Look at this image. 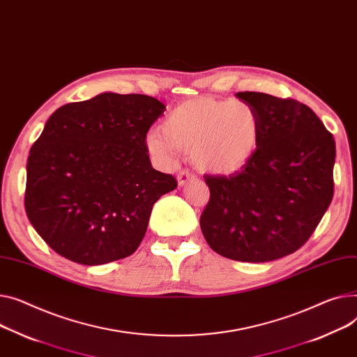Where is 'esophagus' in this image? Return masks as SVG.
<instances>
[{
  "instance_id": "1",
  "label": "esophagus",
  "mask_w": 357,
  "mask_h": 357,
  "mask_svg": "<svg viewBox=\"0 0 357 357\" xmlns=\"http://www.w3.org/2000/svg\"><path fill=\"white\" fill-rule=\"evenodd\" d=\"M176 179H178L179 186H183V185H186L188 182H194V181H197V179H198V176H197V175H194L192 172H189V171H181V172L178 174Z\"/></svg>"
}]
</instances>
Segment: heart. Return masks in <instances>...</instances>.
I'll return each instance as SVG.
<instances>
[{"instance_id": "obj_1", "label": "heart", "mask_w": 357, "mask_h": 357, "mask_svg": "<svg viewBox=\"0 0 357 357\" xmlns=\"http://www.w3.org/2000/svg\"><path fill=\"white\" fill-rule=\"evenodd\" d=\"M259 137L261 117L251 103L201 96L175 106L162 130L148 133L146 148L163 165L185 151L201 171L232 175L252 160Z\"/></svg>"}]
</instances>
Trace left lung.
<instances>
[{
	"instance_id": "8db88e82",
	"label": "left lung",
	"mask_w": 357,
	"mask_h": 357,
	"mask_svg": "<svg viewBox=\"0 0 357 357\" xmlns=\"http://www.w3.org/2000/svg\"><path fill=\"white\" fill-rule=\"evenodd\" d=\"M261 117L259 146L240 172L206 175L201 215L208 245L243 263L293 254L310 238L335 194L336 144L317 114L296 99L238 91Z\"/></svg>"
}]
</instances>
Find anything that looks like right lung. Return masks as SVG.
<instances>
[{
  "instance_id": "right-lung-1",
  "label": "right lung",
  "mask_w": 357,
  "mask_h": 357,
  "mask_svg": "<svg viewBox=\"0 0 357 357\" xmlns=\"http://www.w3.org/2000/svg\"><path fill=\"white\" fill-rule=\"evenodd\" d=\"M165 105L146 94L102 93L59 107L27 160V217L61 257L100 266L132 255L153 204L178 186L152 168L146 133Z\"/></svg>"
}]
</instances>
